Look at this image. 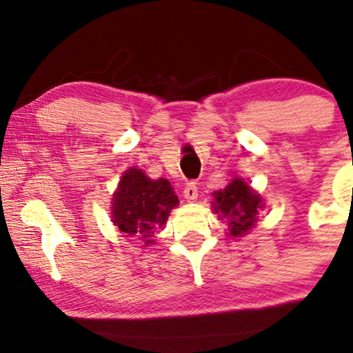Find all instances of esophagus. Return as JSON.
I'll use <instances>...</instances> for the list:
<instances>
[{"mask_svg": "<svg viewBox=\"0 0 353 353\" xmlns=\"http://www.w3.org/2000/svg\"><path fill=\"white\" fill-rule=\"evenodd\" d=\"M183 196H185V199H188V201L198 199V186H196L194 181L188 183V185L185 186V190H183Z\"/></svg>", "mask_w": 353, "mask_h": 353, "instance_id": "esophagus-1", "label": "esophagus"}]
</instances>
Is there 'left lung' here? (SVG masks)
Here are the masks:
<instances>
[{
	"mask_svg": "<svg viewBox=\"0 0 353 353\" xmlns=\"http://www.w3.org/2000/svg\"><path fill=\"white\" fill-rule=\"evenodd\" d=\"M214 196V210L228 219V233L232 236H243L258 221V214L263 208L261 196L240 178H235Z\"/></svg>",
	"mask_w": 353,
	"mask_h": 353,
	"instance_id": "1",
	"label": "left lung"
}]
</instances>
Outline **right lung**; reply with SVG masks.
Segmentation results:
<instances>
[{"label": "right lung", "mask_w": 353, "mask_h": 353, "mask_svg": "<svg viewBox=\"0 0 353 353\" xmlns=\"http://www.w3.org/2000/svg\"><path fill=\"white\" fill-rule=\"evenodd\" d=\"M175 191L165 178L150 180L144 172L130 168L121 176L113 198V223L131 236L143 238L145 246L152 243L154 230L165 223L170 210L178 205Z\"/></svg>", "instance_id": "add662e5"}]
</instances>
